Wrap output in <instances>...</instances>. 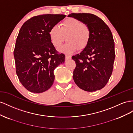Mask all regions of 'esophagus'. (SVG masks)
<instances>
[{"mask_svg":"<svg viewBox=\"0 0 133 133\" xmlns=\"http://www.w3.org/2000/svg\"><path fill=\"white\" fill-rule=\"evenodd\" d=\"M71 58V56H69V55H66V60H68L70 59Z\"/></svg>","mask_w":133,"mask_h":133,"instance_id":"obj_1","label":"esophagus"}]
</instances>
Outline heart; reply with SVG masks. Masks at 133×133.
<instances>
[{"label": "heart", "mask_w": 133, "mask_h": 133, "mask_svg": "<svg viewBox=\"0 0 133 133\" xmlns=\"http://www.w3.org/2000/svg\"><path fill=\"white\" fill-rule=\"evenodd\" d=\"M91 30L89 26L75 18H69L61 24L53 26L49 32L52 45L56 48L61 46L66 39L68 42L60 51L70 54L78 49L83 50L88 45L90 39Z\"/></svg>", "instance_id": "heart-1"}]
</instances>
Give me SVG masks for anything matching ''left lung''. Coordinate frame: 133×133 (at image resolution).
I'll return each mask as SVG.
<instances>
[{
    "label": "left lung",
    "mask_w": 133,
    "mask_h": 133,
    "mask_svg": "<svg viewBox=\"0 0 133 133\" xmlns=\"http://www.w3.org/2000/svg\"><path fill=\"white\" fill-rule=\"evenodd\" d=\"M74 17L88 25L90 39L81 53L72 57L76 63L73 78L78 88L93 92L104 88L110 77L115 58L112 33L101 18L90 13H71Z\"/></svg>",
    "instance_id": "obj_1"
}]
</instances>
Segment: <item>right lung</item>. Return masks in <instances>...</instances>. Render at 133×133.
I'll list each match as a JSON object with an SVG mask.
<instances>
[{
  "instance_id": "add662e5",
  "label": "right lung",
  "mask_w": 133,
  "mask_h": 133,
  "mask_svg": "<svg viewBox=\"0 0 133 133\" xmlns=\"http://www.w3.org/2000/svg\"><path fill=\"white\" fill-rule=\"evenodd\" d=\"M63 14L33 17L22 25L14 50L16 73L22 85L30 92L41 93L55 80L54 70L65 61L52 45L49 32L62 20Z\"/></svg>"
}]
</instances>
